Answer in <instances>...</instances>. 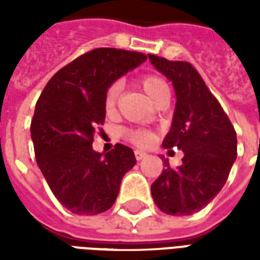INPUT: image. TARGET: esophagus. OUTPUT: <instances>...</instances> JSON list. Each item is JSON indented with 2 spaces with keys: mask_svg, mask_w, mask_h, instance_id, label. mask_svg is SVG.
Returning a JSON list of instances; mask_svg holds the SVG:
<instances>
[{
  "mask_svg": "<svg viewBox=\"0 0 260 260\" xmlns=\"http://www.w3.org/2000/svg\"><path fill=\"white\" fill-rule=\"evenodd\" d=\"M147 154L145 152H141V150H135V158L136 160H142V158L146 157Z\"/></svg>",
  "mask_w": 260,
  "mask_h": 260,
  "instance_id": "34e87169",
  "label": "esophagus"
}]
</instances>
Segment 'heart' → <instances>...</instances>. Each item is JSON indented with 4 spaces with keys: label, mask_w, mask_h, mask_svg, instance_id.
<instances>
[{
    "label": "heart",
    "mask_w": 260,
    "mask_h": 260,
    "mask_svg": "<svg viewBox=\"0 0 260 260\" xmlns=\"http://www.w3.org/2000/svg\"><path fill=\"white\" fill-rule=\"evenodd\" d=\"M138 82H139V86L143 89V91L146 93L147 97L153 103L156 102L160 96H163L164 93H169V86H167L166 80L160 75L146 74L141 76ZM119 91H121V85H119L118 82H115V83L107 87V90L104 93V110H106V113L110 114L115 110L117 102H118ZM122 135L125 136L126 141H129L131 143L141 147L150 145L153 141L152 134L145 129L126 128V129L122 131Z\"/></svg>",
    "instance_id": "heart-1"
}]
</instances>
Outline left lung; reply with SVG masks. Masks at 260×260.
<instances>
[{
	"mask_svg": "<svg viewBox=\"0 0 260 260\" xmlns=\"http://www.w3.org/2000/svg\"><path fill=\"white\" fill-rule=\"evenodd\" d=\"M149 59L173 82L177 94L173 125L163 146L184 152L178 169L163 161V171L152 184L153 201L166 214L189 216L221 191L237 158V134L195 67L153 54Z\"/></svg>",
	"mask_w": 260,
	"mask_h": 260,
	"instance_id": "obj_1",
	"label": "left lung"
}]
</instances>
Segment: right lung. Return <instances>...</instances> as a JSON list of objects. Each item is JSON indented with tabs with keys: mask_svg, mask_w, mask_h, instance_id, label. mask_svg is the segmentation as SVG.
Returning a JSON list of instances; mask_svg holds the SVG:
<instances>
[{
	"mask_svg": "<svg viewBox=\"0 0 260 260\" xmlns=\"http://www.w3.org/2000/svg\"><path fill=\"white\" fill-rule=\"evenodd\" d=\"M146 54L94 48L54 75L42 91L30 124L35 156L50 189L75 214L93 216L113 206L125 173L136 164L132 149L93 150L104 124V93L121 75L141 65Z\"/></svg>",
	"mask_w": 260,
	"mask_h": 260,
	"instance_id": "right-lung-1",
	"label": "right lung"
}]
</instances>
